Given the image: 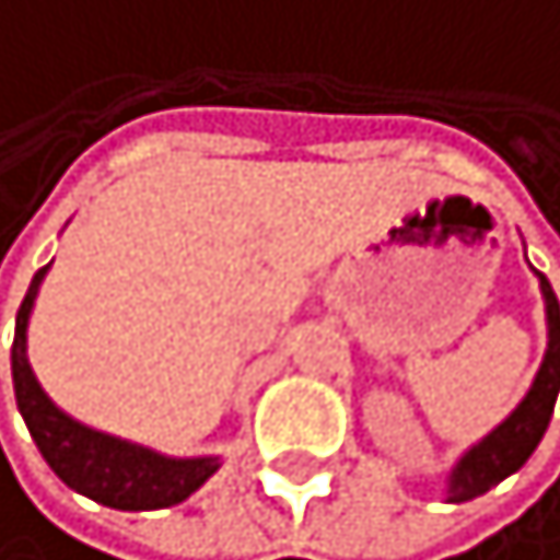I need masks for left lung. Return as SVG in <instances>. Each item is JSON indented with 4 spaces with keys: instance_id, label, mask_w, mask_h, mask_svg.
I'll list each match as a JSON object with an SVG mask.
<instances>
[{
    "instance_id": "1",
    "label": "left lung",
    "mask_w": 560,
    "mask_h": 560,
    "mask_svg": "<svg viewBox=\"0 0 560 560\" xmlns=\"http://www.w3.org/2000/svg\"><path fill=\"white\" fill-rule=\"evenodd\" d=\"M536 277H539V291H544V305H547V355L536 370L533 388L514 406L508 421L497 424L482 442H475L450 471L446 478L450 503L482 497L493 486H500L508 475L518 471V467L533 457V450L539 446V439H544V431L550 424V413H555L560 392V305L550 280L544 272H536Z\"/></svg>"
}]
</instances>
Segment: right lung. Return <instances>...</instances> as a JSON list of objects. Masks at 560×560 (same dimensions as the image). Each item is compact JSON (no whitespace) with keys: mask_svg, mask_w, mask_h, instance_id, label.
<instances>
[{"mask_svg":"<svg viewBox=\"0 0 560 560\" xmlns=\"http://www.w3.org/2000/svg\"><path fill=\"white\" fill-rule=\"evenodd\" d=\"M49 266L35 272L21 308H16L13 334V392L27 431H32L38 453L57 471L63 486L74 493L103 503L114 511H158L175 508L197 493L211 475L219 471V457H165L136 442L103 435L96 428L78 424L57 402L42 392L32 363H27V319H32L35 294Z\"/></svg>","mask_w":560,"mask_h":560,"instance_id":"obj_1","label":"right lung"}]
</instances>
